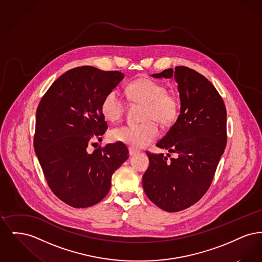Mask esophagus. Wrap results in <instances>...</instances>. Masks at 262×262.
<instances>
[{
  "label": "esophagus",
  "mask_w": 262,
  "mask_h": 262,
  "mask_svg": "<svg viewBox=\"0 0 262 262\" xmlns=\"http://www.w3.org/2000/svg\"><path fill=\"white\" fill-rule=\"evenodd\" d=\"M128 150H129V154H130V155H135V154H137V153L139 152L138 150L135 149V148H132V147H130Z\"/></svg>",
  "instance_id": "obj_1"
}]
</instances>
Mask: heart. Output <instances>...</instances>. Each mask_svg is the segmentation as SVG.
<instances>
[{"mask_svg":"<svg viewBox=\"0 0 262 262\" xmlns=\"http://www.w3.org/2000/svg\"><path fill=\"white\" fill-rule=\"evenodd\" d=\"M127 98L134 105L143 106L141 110V124L137 125H122L113 128L109 134L110 139L122 142L132 148L147 146L159 137L158 126L173 125L177 121L181 100L174 91L156 80L148 77H139L133 80L125 89ZM101 114L108 122H116L122 118L125 111V103L117 89L109 91L102 100Z\"/></svg>","mask_w":262,"mask_h":262,"instance_id":"heart-1","label":"heart"}]
</instances>
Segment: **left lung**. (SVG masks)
Masks as SVG:
<instances>
[{"instance_id":"8db88e82","label":"left lung","mask_w":262,"mask_h":262,"mask_svg":"<svg viewBox=\"0 0 262 262\" xmlns=\"http://www.w3.org/2000/svg\"><path fill=\"white\" fill-rule=\"evenodd\" d=\"M152 76H174L181 114L156 144L177 157L168 159L163 153L147 151L149 167L142 177V186L159 208L181 211L196 203L211 185L227 142L226 107L211 82L194 70L179 66Z\"/></svg>"}]
</instances>
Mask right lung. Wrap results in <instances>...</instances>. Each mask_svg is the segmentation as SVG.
<instances>
[{
    "label": "right lung",
    "instance_id": "obj_1",
    "mask_svg": "<svg viewBox=\"0 0 262 262\" xmlns=\"http://www.w3.org/2000/svg\"><path fill=\"white\" fill-rule=\"evenodd\" d=\"M125 75L82 66L51 85L38 105L34 150L53 193L75 208H86L110 190L114 172L128 158L122 142L88 147L108 128L100 106Z\"/></svg>",
    "mask_w": 262,
    "mask_h": 262
}]
</instances>
